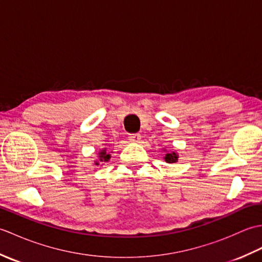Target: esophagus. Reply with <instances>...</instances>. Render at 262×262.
I'll list each match as a JSON object with an SVG mask.
<instances>
[{"label": "esophagus", "instance_id": "obj_1", "mask_svg": "<svg viewBox=\"0 0 262 262\" xmlns=\"http://www.w3.org/2000/svg\"><path fill=\"white\" fill-rule=\"evenodd\" d=\"M141 140V135L140 134H130L129 135V141L133 143H137Z\"/></svg>", "mask_w": 262, "mask_h": 262}]
</instances>
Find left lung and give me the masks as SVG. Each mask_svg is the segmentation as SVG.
<instances>
[{"label":"left lung","mask_w":262,"mask_h":262,"mask_svg":"<svg viewBox=\"0 0 262 262\" xmlns=\"http://www.w3.org/2000/svg\"><path fill=\"white\" fill-rule=\"evenodd\" d=\"M164 160H165L166 163H174V162H177V160H178V155L174 152L173 153H168V154H165Z\"/></svg>","instance_id":"left-lung-1"}]
</instances>
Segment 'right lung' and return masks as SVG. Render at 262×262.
<instances>
[{
	"label": "right lung",
	"instance_id": "right-lung-1",
	"mask_svg": "<svg viewBox=\"0 0 262 262\" xmlns=\"http://www.w3.org/2000/svg\"><path fill=\"white\" fill-rule=\"evenodd\" d=\"M99 158H100V161L103 162V161H108L110 159V155L107 154V152H105V151H101V152H100ZM96 164H99V163H96Z\"/></svg>",
	"mask_w": 262,
	"mask_h": 262
}]
</instances>
